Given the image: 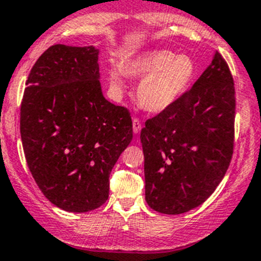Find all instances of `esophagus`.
Masks as SVG:
<instances>
[{
  "label": "esophagus",
  "instance_id": "1",
  "mask_svg": "<svg viewBox=\"0 0 261 261\" xmlns=\"http://www.w3.org/2000/svg\"><path fill=\"white\" fill-rule=\"evenodd\" d=\"M140 130H142V122H140V119L134 118L133 119V131H134V134H136V135H138V134L140 133Z\"/></svg>",
  "mask_w": 261,
  "mask_h": 261
}]
</instances>
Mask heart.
<instances>
[{
  "instance_id": "obj_1",
  "label": "heart",
  "mask_w": 261,
  "mask_h": 261,
  "mask_svg": "<svg viewBox=\"0 0 261 261\" xmlns=\"http://www.w3.org/2000/svg\"><path fill=\"white\" fill-rule=\"evenodd\" d=\"M126 74L142 79L138 87L140 104L152 113H162L186 95L196 79L197 65L189 55H176L167 48L142 51L122 68L114 65L109 69V89L114 96L125 92Z\"/></svg>"
}]
</instances>
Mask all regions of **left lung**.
Wrapping results in <instances>:
<instances>
[{
    "label": "left lung",
    "instance_id": "left-lung-1",
    "mask_svg": "<svg viewBox=\"0 0 261 261\" xmlns=\"http://www.w3.org/2000/svg\"><path fill=\"white\" fill-rule=\"evenodd\" d=\"M234 109L233 77L215 51L192 89L140 133L150 208L179 215L214 193L232 160Z\"/></svg>",
    "mask_w": 261,
    "mask_h": 261
}]
</instances>
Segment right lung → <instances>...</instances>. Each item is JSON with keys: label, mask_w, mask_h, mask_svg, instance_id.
<instances>
[{"label": "right lung", "mask_w": 261, "mask_h": 261, "mask_svg": "<svg viewBox=\"0 0 261 261\" xmlns=\"http://www.w3.org/2000/svg\"><path fill=\"white\" fill-rule=\"evenodd\" d=\"M99 48L54 45L27 80L20 135L32 176L46 198L69 213L106 203L109 174L133 140L123 107L104 97Z\"/></svg>", "instance_id": "right-lung-1"}]
</instances>
